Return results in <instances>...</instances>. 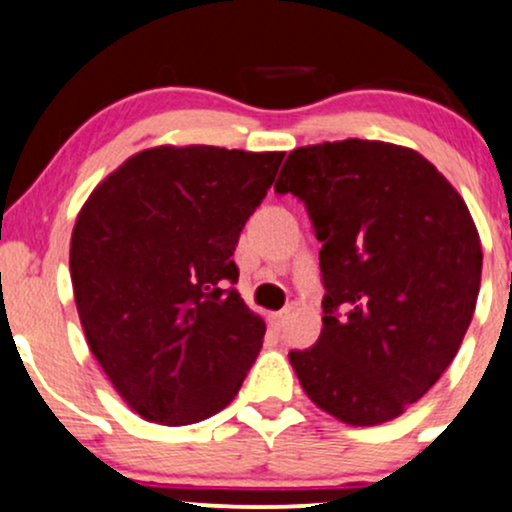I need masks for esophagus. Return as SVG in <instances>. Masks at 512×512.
Returning <instances> with one entry per match:
<instances>
[{"label": "esophagus", "instance_id": "esophagus-1", "mask_svg": "<svg viewBox=\"0 0 512 512\" xmlns=\"http://www.w3.org/2000/svg\"><path fill=\"white\" fill-rule=\"evenodd\" d=\"M289 316H291V311H289V308H284V311L274 313V316H272V323H274V325H279V328H282V325L286 323V320H289Z\"/></svg>", "mask_w": 512, "mask_h": 512}]
</instances>
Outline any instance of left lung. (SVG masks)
Instances as JSON below:
<instances>
[{
	"label": "left lung",
	"instance_id": "obj_1",
	"mask_svg": "<svg viewBox=\"0 0 512 512\" xmlns=\"http://www.w3.org/2000/svg\"><path fill=\"white\" fill-rule=\"evenodd\" d=\"M274 192L303 201L323 243V330L289 352L303 391L342 423L398 418L474 316L484 255L464 199L415 150L359 138L296 148Z\"/></svg>",
	"mask_w": 512,
	"mask_h": 512
}]
</instances>
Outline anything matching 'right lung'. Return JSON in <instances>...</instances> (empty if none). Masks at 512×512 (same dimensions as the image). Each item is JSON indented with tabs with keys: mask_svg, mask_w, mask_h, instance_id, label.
<instances>
[{
	"mask_svg": "<svg viewBox=\"0 0 512 512\" xmlns=\"http://www.w3.org/2000/svg\"><path fill=\"white\" fill-rule=\"evenodd\" d=\"M282 160L162 145L123 162L82 206L70 243L77 313L101 369L145 420L209 418L255 364L265 320L233 286V252Z\"/></svg>",
	"mask_w": 512,
	"mask_h": 512,
	"instance_id": "add662e5",
	"label": "right lung"
}]
</instances>
